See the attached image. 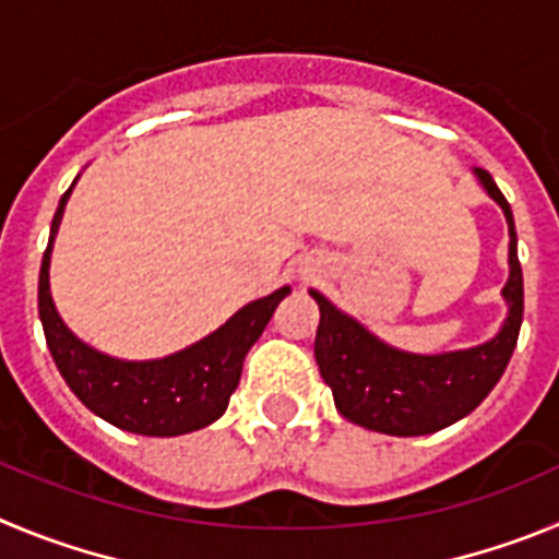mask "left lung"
<instances>
[{
	"label": "left lung",
	"instance_id": "8db88e82",
	"mask_svg": "<svg viewBox=\"0 0 559 559\" xmlns=\"http://www.w3.org/2000/svg\"><path fill=\"white\" fill-rule=\"evenodd\" d=\"M476 180L504 211L510 230V275L501 289L507 317L499 334L481 345L442 354H412L379 340L370 329L336 309L325 295L309 289L320 306L314 359L345 420L392 437L435 435L456 424L490 395L504 376L524 320V273L518 261L512 209L490 173L476 167Z\"/></svg>",
	"mask_w": 559,
	"mask_h": 559
}]
</instances>
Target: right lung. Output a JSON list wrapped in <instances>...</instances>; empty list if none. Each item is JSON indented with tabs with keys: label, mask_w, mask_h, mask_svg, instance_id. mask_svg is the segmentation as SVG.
<instances>
[{
	"label": "right lung",
	"mask_w": 559,
	"mask_h": 559,
	"mask_svg": "<svg viewBox=\"0 0 559 559\" xmlns=\"http://www.w3.org/2000/svg\"><path fill=\"white\" fill-rule=\"evenodd\" d=\"M74 183L55 211L38 275V314L60 376L94 415L122 431L144 437H178L205 429L225 415L242 376L245 356L261 331L267 329L275 306L292 289L281 286L267 298L242 306L217 331L160 359L135 361L103 354L63 323L49 289L52 245Z\"/></svg>",
	"instance_id": "right-lung-1"
}]
</instances>
